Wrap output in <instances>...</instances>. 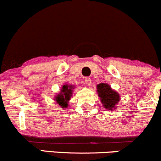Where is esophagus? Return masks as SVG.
Returning <instances> with one entry per match:
<instances>
[{"mask_svg": "<svg viewBox=\"0 0 161 161\" xmlns=\"http://www.w3.org/2000/svg\"><path fill=\"white\" fill-rule=\"evenodd\" d=\"M84 82H85V83H86V85H87V86H90V85H91V82H92V79H91V78H89V77H86V78L85 79Z\"/></svg>", "mask_w": 161, "mask_h": 161, "instance_id": "34e87169", "label": "esophagus"}]
</instances>
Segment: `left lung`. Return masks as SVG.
I'll use <instances>...</instances> for the list:
<instances>
[{
	"instance_id": "left-lung-1",
	"label": "left lung",
	"mask_w": 161,
	"mask_h": 161,
	"mask_svg": "<svg viewBox=\"0 0 161 161\" xmlns=\"http://www.w3.org/2000/svg\"><path fill=\"white\" fill-rule=\"evenodd\" d=\"M97 91L103 106L109 110H115L116 105L120 101L119 94L113 90L107 83L97 85Z\"/></svg>"
}]
</instances>
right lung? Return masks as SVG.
<instances>
[{"instance_id": "obj_1", "label": "right lung", "mask_w": 161, "mask_h": 161, "mask_svg": "<svg viewBox=\"0 0 161 161\" xmlns=\"http://www.w3.org/2000/svg\"><path fill=\"white\" fill-rule=\"evenodd\" d=\"M74 87L72 85H64L62 86L60 92L55 96L54 101L61 107L62 108H66L68 107V103L73 95V90Z\"/></svg>"}]
</instances>
